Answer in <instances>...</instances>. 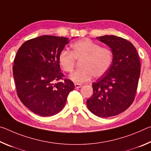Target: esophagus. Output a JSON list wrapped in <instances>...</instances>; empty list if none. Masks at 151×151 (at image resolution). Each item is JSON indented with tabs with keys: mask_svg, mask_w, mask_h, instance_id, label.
I'll return each mask as SVG.
<instances>
[{
	"mask_svg": "<svg viewBox=\"0 0 151 151\" xmlns=\"http://www.w3.org/2000/svg\"><path fill=\"white\" fill-rule=\"evenodd\" d=\"M75 88H79L81 87L82 85L79 83H75Z\"/></svg>",
	"mask_w": 151,
	"mask_h": 151,
	"instance_id": "1",
	"label": "esophagus"
}]
</instances>
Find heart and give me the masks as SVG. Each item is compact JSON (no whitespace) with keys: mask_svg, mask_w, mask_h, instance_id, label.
<instances>
[{"mask_svg":"<svg viewBox=\"0 0 151 151\" xmlns=\"http://www.w3.org/2000/svg\"><path fill=\"white\" fill-rule=\"evenodd\" d=\"M72 52L64 49L58 55L60 67L68 73H72L76 60L81 61V69L71 74L70 78L75 83H82L90 81L94 76H103L111 67L113 61V52L107 47H101L89 39H82L72 45Z\"/></svg>","mask_w":151,"mask_h":151,"instance_id":"1","label":"heart"}]
</instances>
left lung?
Here are the masks:
<instances>
[{"mask_svg": "<svg viewBox=\"0 0 151 151\" xmlns=\"http://www.w3.org/2000/svg\"><path fill=\"white\" fill-rule=\"evenodd\" d=\"M96 39L111 48L113 61L104 76L93 83V93L86 104L94 114L106 118L121 113L133 103L140 63L136 48L129 40L114 35Z\"/></svg>", "mask_w": 151, "mask_h": 151, "instance_id": "8db88e82", "label": "left lung"}]
</instances>
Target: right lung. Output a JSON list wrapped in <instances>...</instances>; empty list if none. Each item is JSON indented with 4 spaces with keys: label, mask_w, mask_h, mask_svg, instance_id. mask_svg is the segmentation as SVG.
Masks as SVG:
<instances>
[{
    "label": "right lung",
    "mask_w": 151,
    "mask_h": 151,
    "mask_svg": "<svg viewBox=\"0 0 151 151\" xmlns=\"http://www.w3.org/2000/svg\"><path fill=\"white\" fill-rule=\"evenodd\" d=\"M68 42V38L43 35L24 42L17 51L12 67L17 95L39 115L59 112L75 88L73 81L64 78L58 62Z\"/></svg>",
    "instance_id": "1"
}]
</instances>
